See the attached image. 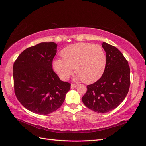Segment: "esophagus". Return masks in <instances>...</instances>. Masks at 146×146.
Segmentation results:
<instances>
[{
  "mask_svg": "<svg viewBox=\"0 0 146 146\" xmlns=\"http://www.w3.org/2000/svg\"><path fill=\"white\" fill-rule=\"evenodd\" d=\"M77 86V84H74V83H72L71 84V86H70V88H76Z\"/></svg>",
  "mask_w": 146,
  "mask_h": 146,
  "instance_id": "obj_1",
  "label": "esophagus"
}]
</instances>
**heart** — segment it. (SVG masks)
<instances>
[{
  "mask_svg": "<svg viewBox=\"0 0 146 146\" xmlns=\"http://www.w3.org/2000/svg\"><path fill=\"white\" fill-rule=\"evenodd\" d=\"M63 58L55 60L53 69L63 80L71 76L74 68L77 77L86 83L99 79L105 70L107 57L101 46L79 42L69 45L61 52Z\"/></svg>",
  "mask_w": 146,
  "mask_h": 146,
  "instance_id": "heart-1",
  "label": "heart"
}]
</instances>
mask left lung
<instances>
[{"label": "left lung", "mask_w": 146, "mask_h": 146, "mask_svg": "<svg viewBox=\"0 0 146 146\" xmlns=\"http://www.w3.org/2000/svg\"><path fill=\"white\" fill-rule=\"evenodd\" d=\"M107 63L104 74L95 83L87 86L82 101L88 108L104 113L115 109L124 100L130 85V70L127 60L117 48L102 44Z\"/></svg>", "instance_id": "8db88e82"}]
</instances>
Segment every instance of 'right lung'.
I'll return each instance as SVG.
<instances>
[{
    "label": "right lung",
    "mask_w": 146,
    "mask_h": 146,
    "mask_svg": "<svg viewBox=\"0 0 146 146\" xmlns=\"http://www.w3.org/2000/svg\"><path fill=\"white\" fill-rule=\"evenodd\" d=\"M56 47L53 42L39 43L26 48L13 64L15 95L31 112L45 115L56 111L70 89L52 69Z\"/></svg>",
    "instance_id": "obj_1"
}]
</instances>
